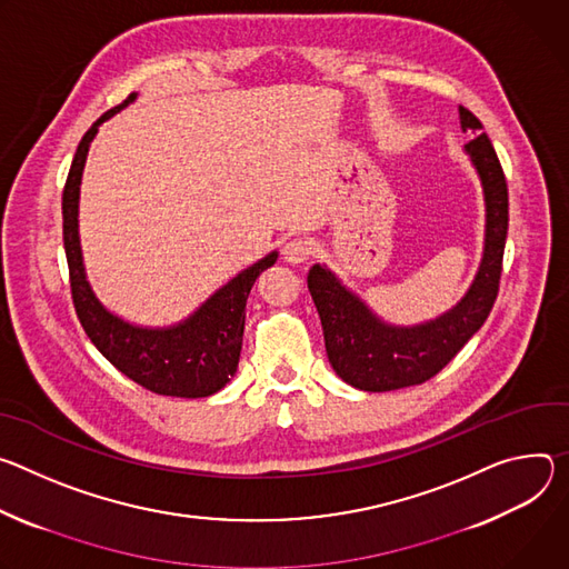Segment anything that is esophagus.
<instances>
[{"label": "esophagus", "instance_id": "34e87169", "mask_svg": "<svg viewBox=\"0 0 569 569\" xmlns=\"http://www.w3.org/2000/svg\"><path fill=\"white\" fill-rule=\"evenodd\" d=\"M311 252H313L311 241H307L302 237H296V239L287 241V246H284V260L289 264H302L311 258Z\"/></svg>", "mask_w": 569, "mask_h": 569}]
</instances>
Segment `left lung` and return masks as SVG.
<instances>
[{"label": "left lung", "mask_w": 569, "mask_h": 569, "mask_svg": "<svg viewBox=\"0 0 569 569\" xmlns=\"http://www.w3.org/2000/svg\"><path fill=\"white\" fill-rule=\"evenodd\" d=\"M461 129L475 138L466 144L483 187L486 234L479 271L466 296L446 313L420 326L385 323L370 307L323 264H313L307 287L321 317L328 359L355 389L382 393L427 382L443 370L483 326L495 305L509 230V187L499 158L481 133V121L459 106Z\"/></svg>", "instance_id": "left-lung-1"}]
</instances>
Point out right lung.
Segmentation results:
<instances>
[{
  "label": "right lung",
  "mask_w": 569,
  "mask_h": 569,
  "mask_svg": "<svg viewBox=\"0 0 569 569\" xmlns=\"http://www.w3.org/2000/svg\"><path fill=\"white\" fill-rule=\"evenodd\" d=\"M138 94H129L123 103L103 112L79 142L66 189H62V243L70 267V287L77 317L97 346V350L129 380L171 398H208L221 391L237 372L246 300L262 271L276 264L278 252L243 269L228 284L214 291L192 317L171 328H142L114 317L94 296L83 267L79 239V194L81 176L90 142L99 126L133 103Z\"/></svg>",
  "instance_id": "obj_1"
}]
</instances>
